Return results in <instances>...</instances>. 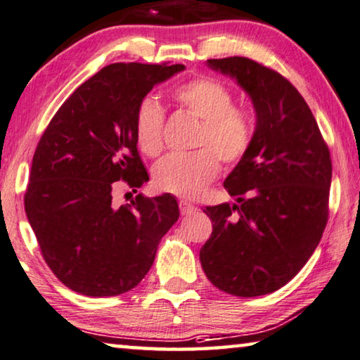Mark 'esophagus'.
Here are the masks:
<instances>
[{"mask_svg": "<svg viewBox=\"0 0 360 360\" xmlns=\"http://www.w3.org/2000/svg\"><path fill=\"white\" fill-rule=\"evenodd\" d=\"M179 210H181V214H191L195 211L197 208L193 207V205L191 202H186V200H181L179 202Z\"/></svg>", "mask_w": 360, "mask_h": 360, "instance_id": "34e87169", "label": "esophagus"}]
</instances>
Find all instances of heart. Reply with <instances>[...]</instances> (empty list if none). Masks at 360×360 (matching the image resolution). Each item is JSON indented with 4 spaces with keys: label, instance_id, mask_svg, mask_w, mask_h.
I'll return each instance as SVG.
<instances>
[{
    "label": "heart",
    "instance_id": "1",
    "mask_svg": "<svg viewBox=\"0 0 360 360\" xmlns=\"http://www.w3.org/2000/svg\"><path fill=\"white\" fill-rule=\"evenodd\" d=\"M171 98L182 110L202 122L195 150L189 155L171 153L153 167L152 181L158 191L193 198L219 174V160L236 165L247 155L255 138L253 113L233 105L232 91L218 79L200 77L176 88ZM163 108L153 98L139 104L134 136L139 149L157 157L163 149Z\"/></svg>",
    "mask_w": 360,
    "mask_h": 360
}]
</instances>
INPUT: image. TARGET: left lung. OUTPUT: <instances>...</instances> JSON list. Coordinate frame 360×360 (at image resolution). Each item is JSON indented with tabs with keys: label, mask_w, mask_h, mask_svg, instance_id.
<instances>
[{
	"label": "left lung",
	"mask_w": 360,
	"mask_h": 360,
	"mask_svg": "<svg viewBox=\"0 0 360 360\" xmlns=\"http://www.w3.org/2000/svg\"><path fill=\"white\" fill-rule=\"evenodd\" d=\"M207 64L250 96L256 127L247 155L224 181L237 203L203 210L213 232L200 262L222 292L267 295L292 281L321 242L332 158L311 108L281 73L237 56Z\"/></svg>",
	"instance_id": "obj_1"
}]
</instances>
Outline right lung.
Here are the masks:
<instances>
[{
	"label": "right lung",
	"mask_w": 360,
	"mask_h": 360,
	"mask_svg": "<svg viewBox=\"0 0 360 360\" xmlns=\"http://www.w3.org/2000/svg\"><path fill=\"white\" fill-rule=\"evenodd\" d=\"M182 64H110L75 89L33 155L25 213L46 264L73 292L115 296L134 288L179 218L171 193L113 200L118 181H149L134 136L136 110Z\"/></svg>",
	"instance_id": "right-lung-1"
}]
</instances>
